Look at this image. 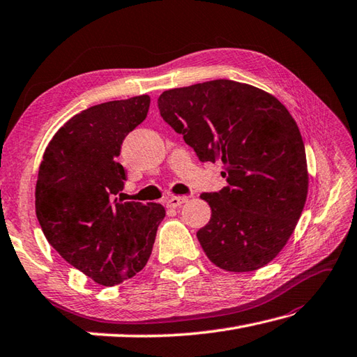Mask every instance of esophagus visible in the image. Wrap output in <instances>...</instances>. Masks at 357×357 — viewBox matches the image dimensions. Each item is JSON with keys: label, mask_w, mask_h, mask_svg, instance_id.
Instances as JSON below:
<instances>
[{"label": "esophagus", "mask_w": 357, "mask_h": 357, "mask_svg": "<svg viewBox=\"0 0 357 357\" xmlns=\"http://www.w3.org/2000/svg\"><path fill=\"white\" fill-rule=\"evenodd\" d=\"M186 202H188L186 195H172V197H169L168 200H166V205H168L169 208H178V206H181Z\"/></svg>", "instance_id": "34e87169"}]
</instances>
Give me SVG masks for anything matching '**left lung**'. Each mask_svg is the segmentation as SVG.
<instances>
[{
    "instance_id": "1",
    "label": "left lung",
    "mask_w": 357,
    "mask_h": 357,
    "mask_svg": "<svg viewBox=\"0 0 357 357\" xmlns=\"http://www.w3.org/2000/svg\"><path fill=\"white\" fill-rule=\"evenodd\" d=\"M157 105L200 162L223 163L228 185L200 195L211 206V220L197 231L208 259L232 273L270 264L293 234L308 192L303 140L287 107L232 79L165 91Z\"/></svg>"
}]
</instances>
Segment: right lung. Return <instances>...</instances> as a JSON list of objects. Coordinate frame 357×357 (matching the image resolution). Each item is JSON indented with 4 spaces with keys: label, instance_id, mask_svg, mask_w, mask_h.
Segmentation results:
<instances>
[{
    "label": "right lung",
    "instance_id": "obj_1",
    "mask_svg": "<svg viewBox=\"0 0 357 357\" xmlns=\"http://www.w3.org/2000/svg\"><path fill=\"white\" fill-rule=\"evenodd\" d=\"M138 96L84 109L58 129L43 155L35 211L47 242L87 278L114 287L148 264L165 208L114 199L126 171L117 162L126 135L146 119Z\"/></svg>",
    "mask_w": 357,
    "mask_h": 357
}]
</instances>
